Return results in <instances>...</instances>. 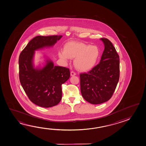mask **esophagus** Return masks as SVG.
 I'll return each instance as SVG.
<instances>
[{"label": "esophagus", "mask_w": 146, "mask_h": 146, "mask_svg": "<svg viewBox=\"0 0 146 146\" xmlns=\"http://www.w3.org/2000/svg\"><path fill=\"white\" fill-rule=\"evenodd\" d=\"M70 74H71V76H74V75H75L76 74V73L75 72H74V71H72L71 72V73H70Z\"/></svg>", "instance_id": "34e87169"}]
</instances>
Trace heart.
<instances>
[{"mask_svg": "<svg viewBox=\"0 0 146 146\" xmlns=\"http://www.w3.org/2000/svg\"><path fill=\"white\" fill-rule=\"evenodd\" d=\"M61 59L67 61L70 58H74V65L77 69L86 71L93 68L97 62L100 50L96 46L75 41L67 43L64 50L58 52Z\"/></svg>", "mask_w": 146, "mask_h": 146, "instance_id": "obj_1", "label": "heart"}]
</instances>
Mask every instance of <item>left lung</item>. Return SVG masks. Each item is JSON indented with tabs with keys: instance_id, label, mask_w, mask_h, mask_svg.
I'll list each match as a JSON object with an SVG mask.
<instances>
[{
	"instance_id": "1",
	"label": "left lung",
	"mask_w": 146,
	"mask_h": 146,
	"mask_svg": "<svg viewBox=\"0 0 146 146\" xmlns=\"http://www.w3.org/2000/svg\"><path fill=\"white\" fill-rule=\"evenodd\" d=\"M101 40L105 48L100 62L87 73L80 74L81 95L93 104L104 103L111 98L119 78V55L108 39Z\"/></svg>"
}]
</instances>
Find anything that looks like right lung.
<instances>
[{
	"instance_id": "obj_1",
	"label": "right lung",
	"mask_w": 146,
	"mask_h": 146,
	"mask_svg": "<svg viewBox=\"0 0 146 146\" xmlns=\"http://www.w3.org/2000/svg\"><path fill=\"white\" fill-rule=\"evenodd\" d=\"M62 36H38L29 42L19 58L20 82L33 103L43 108H50L59 103L62 97V84L70 76L69 68L54 66L47 60L42 69L34 68L33 58L35 51L53 45Z\"/></svg>"
}]
</instances>
